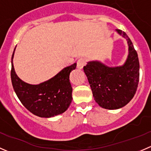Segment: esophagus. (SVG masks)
<instances>
[{
  "label": "esophagus",
  "instance_id": "1",
  "mask_svg": "<svg viewBox=\"0 0 151 151\" xmlns=\"http://www.w3.org/2000/svg\"><path fill=\"white\" fill-rule=\"evenodd\" d=\"M86 64V62H85V60L84 58H80L77 60V67L80 69H82Z\"/></svg>",
  "mask_w": 151,
  "mask_h": 151
}]
</instances>
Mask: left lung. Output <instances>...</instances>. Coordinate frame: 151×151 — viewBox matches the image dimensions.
Listing matches in <instances>:
<instances>
[{
  "label": "left lung",
  "instance_id": "obj_1",
  "mask_svg": "<svg viewBox=\"0 0 151 151\" xmlns=\"http://www.w3.org/2000/svg\"><path fill=\"white\" fill-rule=\"evenodd\" d=\"M116 31L129 45L124 64L109 67L93 60L88 62L83 68L96 102L107 109H119L127 104L136 93L139 78V59L133 44L125 32L118 29Z\"/></svg>",
  "mask_w": 151,
  "mask_h": 151
}]
</instances>
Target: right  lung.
Wrapping results in <instances>:
<instances>
[{"instance_id":"1","label":"right lung","mask_w":151,"mask_h":151,"mask_svg":"<svg viewBox=\"0 0 151 151\" xmlns=\"http://www.w3.org/2000/svg\"><path fill=\"white\" fill-rule=\"evenodd\" d=\"M14 51L12 57L11 78L21 103L31 113L41 118H51L63 113L72 101L69 74L75 69L77 63L66 67L44 83L30 85L20 80L15 72L13 65Z\"/></svg>"}]
</instances>
